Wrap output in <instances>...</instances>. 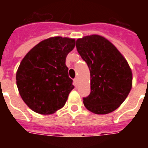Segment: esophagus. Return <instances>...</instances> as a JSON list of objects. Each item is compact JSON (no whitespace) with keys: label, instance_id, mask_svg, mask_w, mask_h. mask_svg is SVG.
I'll return each mask as SVG.
<instances>
[{"label":"esophagus","instance_id":"esophagus-1","mask_svg":"<svg viewBox=\"0 0 148 148\" xmlns=\"http://www.w3.org/2000/svg\"><path fill=\"white\" fill-rule=\"evenodd\" d=\"M74 85L76 86L77 84V78H74Z\"/></svg>","mask_w":148,"mask_h":148}]
</instances>
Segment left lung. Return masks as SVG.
<instances>
[{
	"label": "left lung",
	"mask_w": 148,
	"mask_h": 148,
	"mask_svg": "<svg viewBox=\"0 0 148 148\" xmlns=\"http://www.w3.org/2000/svg\"><path fill=\"white\" fill-rule=\"evenodd\" d=\"M77 50L90 74V94L84 104L90 112L107 114L118 108L132 88V71L117 48L101 35L78 38Z\"/></svg>",
	"instance_id": "obj_1"
}]
</instances>
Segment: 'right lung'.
Here are the masks:
<instances>
[{"label":"right lung","instance_id":"1","mask_svg":"<svg viewBox=\"0 0 148 148\" xmlns=\"http://www.w3.org/2000/svg\"><path fill=\"white\" fill-rule=\"evenodd\" d=\"M75 39L52 37L40 41L24 56L16 73L19 94L34 112L52 114L64 106L74 88L66 57Z\"/></svg>","mask_w":148,"mask_h":148}]
</instances>
